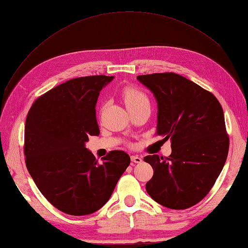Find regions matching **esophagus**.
<instances>
[{
	"mask_svg": "<svg viewBox=\"0 0 248 248\" xmlns=\"http://www.w3.org/2000/svg\"><path fill=\"white\" fill-rule=\"evenodd\" d=\"M141 157L138 156V155H132L131 156V161L134 163H140L141 162Z\"/></svg>",
	"mask_w": 248,
	"mask_h": 248,
	"instance_id": "esophagus-1",
	"label": "esophagus"
}]
</instances>
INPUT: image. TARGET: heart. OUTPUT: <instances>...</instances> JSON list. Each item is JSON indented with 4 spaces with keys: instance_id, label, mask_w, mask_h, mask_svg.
Masks as SVG:
<instances>
[{
    "instance_id": "heart-1",
    "label": "heart",
    "mask_w": 248,
    "mask_h": 248,
    "mask_svg": "<svg viewBox=\"0 0 248 248\" xmlns=\"http://www.w3.org/2000/svg\"><path fill=\"white\" fill-rule=\"evenodd\" d=\"M122 97L127 108L129 110L138 108L139 107L144 106V104L150 103L147 94L136 87L124 88L122 91Z\"/></svg>"
}]
</instances>
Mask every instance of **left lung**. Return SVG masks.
I'll list each match as a JSON object with an SVG mask.
<instances>
[{"mask_svg": "<svg viewBox=\"0 0 248 248\" xmlns=\"http://www.w3.org/2000/svg\"><path fill=\"white\" fill-rule=\"evenodd\" d=\"M158 103L156 136L171 141L169 157L148 155L153 168L146 190L158 204L188 209L211 190L226 163L230 139L216 97L174 72L139 76Z\"/></svg>", "mask_w": 248, "mask_h": 248, "instance_id": "obj_1", "label": "left lung"}]
</instances>
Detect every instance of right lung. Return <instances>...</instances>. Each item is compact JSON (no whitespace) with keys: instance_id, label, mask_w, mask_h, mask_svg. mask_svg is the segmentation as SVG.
Masks as SVG:
<instances>
[{"instance_id":"add662e5","label":"right lung","mask_w":248,"mask_h":248,"mask_svg":"<svg viewBox=\"0 0 248 248\" xmlns=\"http://www.w3.org/2000/svg\"><path fill=\"white\" fill-rule=\"evenodd\" d=\"M112 78L69 79L39 96L28 112L27 169L44 198L66 214L81 216L99 210L130 164L129 155L119 150L99 163L85 147L90 136H99L95 106Z\"/></svg>"}]
</instances>
